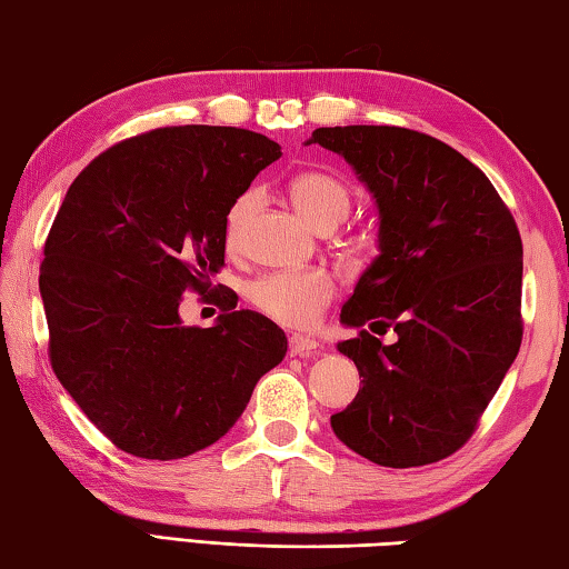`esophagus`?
I'll return each mask as SVG.
<instances>
[{
  "mask_svg": "<svg viewBox=\"0 0 569 569\" xmlns=\"http://www.w3.org/2000/svg\"><path fill=\"white\" fill-rule=\"evenodd\" d=\"M316 349H319V343L311 336H303V333H293L288 336V353L291 356H313Z\"/></svg>",
  "mask_w": 569,
  "mask_h": 569,
  "instance_id": "34e87169",
  "label": "esophagus"
}]
</instances>
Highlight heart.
Returning <instances> with one entry per match:
<instances>
[{
    "mask_svg": "<svg viewBox=\"0 0 569 569\" xmlns=\"http://www.w3.org/2000/svg\"><path fill=\"white\" fill-rule=\"evenodd\" d=\"M288 196L308 223L329 230L343 223L353 208V190L343 178L323 170H303L288 182ZM258 206V192L246 190L226 213V243L238 246L250 213ZM336 278L323 268L306 271H273L253 278L246 286L248 303L281 326L306 329L319 321L323 308L333 301Z\"/></svg>",
    "mask_w": 569,
    "mask_h": 569,
    "instance_id": "b5f03b06",
    "label": "heart"
}]
</instances>
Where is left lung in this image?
<instances>
[{"mask_svg": "<svg viewBox=\"0 0 569 569\" xmlns=\"http://www.w3.org/2000/svg\"><path fill=\"white\" fill-rule=\"evenodd\" d=\"M308 142L351 162L381 218V253L341 308L361 331L339 351L363 381L331 427L373 465H435L475 435L522 343L517 223L485 172L431 134L349 124ZM387 328L398 341L383 347L370 331Z\"/></svg>", "mask_w": 569, "mask_h": 569, "instance_id": "obj_1", "label": "left lung"}]
</instances>
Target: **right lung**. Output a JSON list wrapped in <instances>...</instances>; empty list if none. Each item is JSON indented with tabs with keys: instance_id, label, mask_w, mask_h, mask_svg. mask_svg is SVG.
Returning <instances> with one entry per match:
<instances>
[{
	"instance_id": "1",
	"label": "right lung",
	"mask_w": 569,
	"mask_h": 569,
	"mask_svg": "<svg viewBox=\"0 0 569 569\" xmlns=\"http://www.w3.org/2000/svg\"><path fill=\"white\" fill-rule=\"evenodd\" d=\"M281 158L261 132L172 124L100 152L44 240L40 293L62 387L114 447L180 459L233 427L286 333L220 291L210 329L182 326L186 291L226 266V213ZM218 291V286H216Z\"/></svg>"
}]
</instances>
